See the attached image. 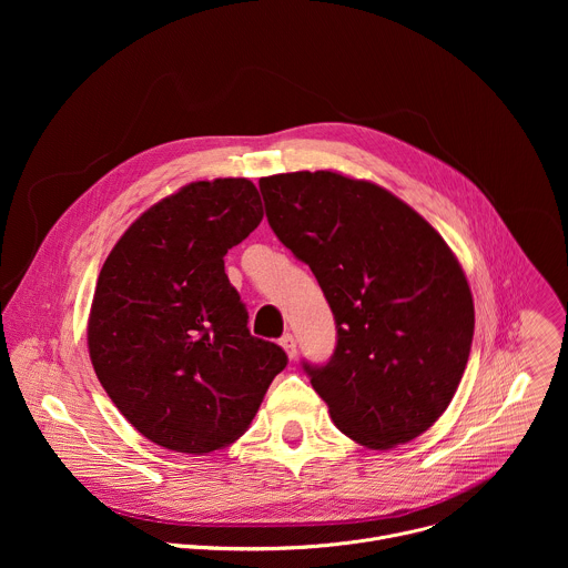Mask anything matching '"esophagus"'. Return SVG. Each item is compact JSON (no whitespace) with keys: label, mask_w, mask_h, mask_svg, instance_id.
I'll list each match as a JSON object with an SVG mask.
<instances>
[{"label":"esophagus","mask_w":568,"mask_h":568,"mask_svg":"<svg viewBox=\"0 0 568 568\" xmlns=\"http://www.w3.org/2000/svg\"><path fill=\"white\" fill-rule=\"evenodd\" d=\"M281 346H283V351L287 353L290 359L296 357V339H294V335H290V333L283 335V337H281Z\"/></svg>","instance_id":"1"}]
</instances>
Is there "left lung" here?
I'll return each instance as SVG.
<instances>
[{
  "instance_id": "8db88e82",
  "label": "left lung",
  "mask_w": 568,
  "mask_h": 568,
  "mask_svg": "<svg viewBox=\"0 0 568 568\" xmlns=\"http://www.w3.org/2000/svg\"><path fill=\"white\" fill-rule=\"evenodd\" d=\"M270 226L310 265L337 321L305 373L333 423L368 449L425 434L449 407L474 337L465 272L440 233L386 189L333 171L263 178Z\"/></svg>"
}]
</instances>
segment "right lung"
<instances>
[{
  "instance_id": "obj_1",
  "label": "right lung",
  "mask_w": 568,
  "mask_h": 568,
  "mask_svg": "<svg viewBox=\"0 0 568 568\" xmlns=\"http://www.w3.org/2000/svg\"><path fill=\"white\" fill-rule=\"evenodd\" d=\"M263 220L245 178L193 182L139 215L97 283L88 348L99 382L148 440L209 454L252 425L281 346L247 328L224 256Z\"/></svg>"
}]
</instances>
